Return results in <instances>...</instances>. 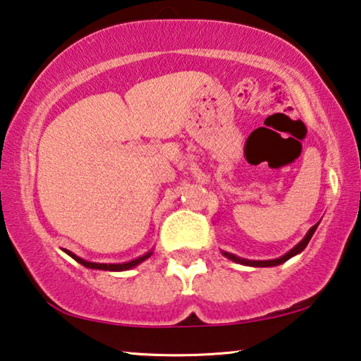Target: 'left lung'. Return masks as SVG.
<instances>
[{
	"label": "left lung",
	"mask_w": 361,
	"mask_h": 361,
	"mask_svg": "<svg viewBox=\"0 0 361 361\" xmlns=\"http://www.w3.org/2000/svg\"><path fill=\"white\" fill-rule=\"evenodd\" d=\"M318 225L319 224L313 225V227L308 230V233H306L305 238L301 240L297 246H293L292 250H290L288 252H285L283 256L277 257V259H271V261H251V259H243V257H238V256H235V255H232V252H227V251H222V255L225 257H228V259H232L233 262H238V264H243V266H252V267H272V266H279V264H282V262L288 261L290 257H293L295 255H298V252H301V251L306 248V245L310 243L311 236H313V233L316 232Z\"/></svg>",
	"instance_id": "1"
}]
</instances>
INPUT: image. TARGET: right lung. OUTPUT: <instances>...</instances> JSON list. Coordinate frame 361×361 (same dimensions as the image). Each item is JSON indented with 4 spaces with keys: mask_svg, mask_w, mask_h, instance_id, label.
<instances>
[{
    "mask_svg": "<svg viewBox=\"0 0 361 361\" xmlns=\"http://www.w3.org/2000/svg\"><path fill=\"white\" fill-rule=\"evenodd\" d=\"M63 251L66 252V255L71 256L74 261H78L79 264H82V266L89 267V269H100V271H118V272H120V271H128V269L136 267L137 264H141L142 261H146L147 257H150V255H152V251H149L144 256L137 257V259H133V261H128V262H121V264H100V262H89V261H85V259H82V257L76 256V255H74V252L68 251V250H63Z\"/></svg>",
    "mask_w": 361,
    "mask_h": 361,
    "instance_id": "obj_1",
    "label": "right lung"
}]
</instances>
